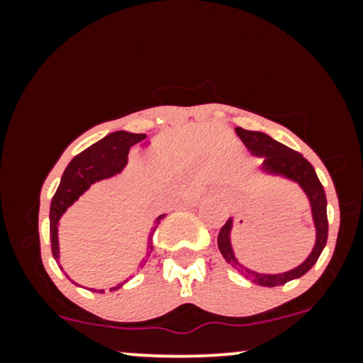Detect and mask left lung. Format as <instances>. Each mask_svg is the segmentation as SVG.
<instances>
[{
    "mask_svg": "<svg viewBox=\"0 0 363 363\" xmlns=\"http://www.w3.org/2000/svg\"><path fill=\"white\" fill-rule=\"evenodd\" d=\"M237 136L242 140L245 148L252 153L254 157L262 158L261 172L266 176H274L286 179V181L295 182L303 194L307 196L311 205V213H312V222H314L315 228V242L314 247L309 256L306 257V261L301 262L298 266H295L294 269L283 273H257L254 269L245 268L244 264H240L239 259L235 257L234 247H232V228H234V216L227 220V223L223 225L222 230L218 234V249L225 257V261L228 264H232L242 277L249 278L252 283L261 286H280L285 285L286 281L297 280L306 274L312 266L315 264V261L319 259L320 252H323L324 245L328 240V213H326V193H324V187L319 182L318 174L309 162L303 158L301 153L295 152L285 145H281L280 141L273 140L272 136L266 135L261 131H247V129L235 128Z\"/></svg>",
    "mask_w": 363,
    "mask_h": 363,
    "instance_id": "1",
    "label": "left lung"
}]
</instances>
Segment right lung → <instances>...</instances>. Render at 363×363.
Segmentation results:
<instances>
[{
  "mask_svg": "<svg viewBox=\"0 0 363 363\" xmlns=\"http://www.w3.org/2000/svg\"><path fill=\"white\" fill-rule=\"evenodd\" d=\"M147 135H136V133H128V131H116L107 135L106 138H102L97 143H94L91 147L83 150L82 153H78L72 162L66 167L65 174H62L60 187H57L56 194L52 196L51 201V211H49V228H51V249L54 259L60 262V240H57V227H60V218L68 210L69 206L77 201L80 196L85 193L86 189L95 182L104 181V179H109L118 176L123 172V169L128 164V153L129 148L133 145L143 143ZM165 215H158L153 222L152 232L148 235L147 242V259L152 252V235L157 230L158 223L164 218ZM145 261V259H143ZM141 261V262H143ZM147 262V261H145ZM128 280L123 283H118L116 286H112V290H118L124 285ZM104 290H101L102 294Z\"/></svg>",
  "mask_w": 363,
  "mask_h": 363,
  "instance_id": "add662e5",
  "label": "right lung"
}]
</instances>
